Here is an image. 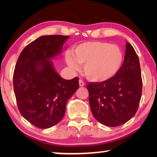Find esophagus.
Returning <instances> with one entry per match:
<instances>
[{"instance_id":"esophagus-1","label":"esophagus","mask_w":157,"mask_h":157,"mask_svg":"<svg viewBox=\"0 0 157 157\" xmlns=\"http://www.w3.org/2000/svg\"><path fill=\"white\" fill-rule=\"evenodd\" d=\"M84 85H85L84 82H83L81 79H80V80H79V86H83Z\"/></svg>"}]
</instances>
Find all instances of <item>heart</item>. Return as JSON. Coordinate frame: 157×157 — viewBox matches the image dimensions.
<instances>
[{"mask_svg":"<svg viewBox=\"0 0 157 157\" xmlns=\"http://www.w3.org/2000/svg\"><path fill=\"white\" fill-rule=\"evenodd\" d=\"M66 61L73 70L83 64V73L92 82H104L119 72L124 60L121 49L117 45L103 41H88L78 44L67 53Z\"/></svg>","mask_w":157,"mask_h":157,"instance_id":"heart-1","label":"heart"}]
</instances>
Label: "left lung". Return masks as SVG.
<instances>
[{
    "mask_svg": "<svg viewBox=\"0 0 157 157\" xmlns=\"http://www.w3.org/2000/svg\"><path fill=\"white\" fill-rule=\"evenodd\" d=\"M89 104L94 118L106 126H118L134 117L142 92L139 57L129 43L119 72L104 82L89 83Z\"/></svg>",
    "mask_w": 157,
    "mask_h": 157,
    "instance_id": "left-lung-1",
    "label": "left lung"
}]
</instances>
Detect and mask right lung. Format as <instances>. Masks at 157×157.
<instances>
[{"mask_svg":"<svg viewBox=\"0 0 157 157\" xmlns=\"http://www.w3.org/2000/svg\"><path fill=\"white\" fill-rule=\"evenodd\" d=\"M69 36H43L24 48L13 73V89L21 115L48 128L63 119L66 103L79 87L78 78H61L51 59L61 53Z\"/></svg>","mask_w":157,"mask_h":157,"instance_id":"1","label":"right lung"}]
</instances>
